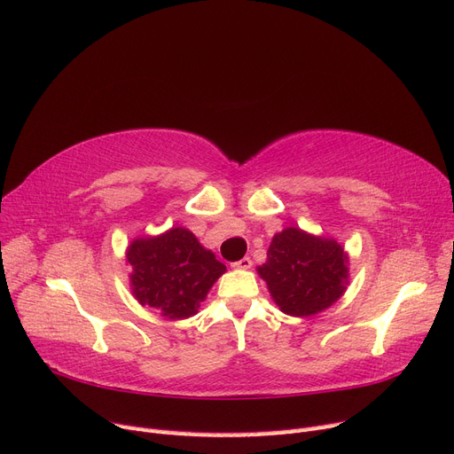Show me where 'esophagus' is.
Here are the masks:
<instances>
[{"instance_id":"1","label":"esophagus","mask_w":454,"mask_h":454,"mask_svg":"<svg viewBox=\"0 0 454 454\" xmlns=\"http://www.w3.org/2000/svg\"><path fill=\"white\" fill-rule=\"evenodd\" d=\"M232 267L235 269H252V259L250 257H242L240 261H237V263H232Z\"/></svg>"}]
</instances>
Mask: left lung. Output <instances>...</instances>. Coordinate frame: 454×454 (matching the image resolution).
I'll return each mask as SVG.
<instances>
[{
    "mask_svg": "<svg viewBox=\"0 0 454 454\" xmlns=\"http://www.w3.org/2000/svg\"><path fill=\"white\" fill-rule=\"evenodd\" d=\"M348 265L350 257L335 239L286 227L272 237L257 274L284 314L307 318L329 309L347 292Z\"/></svg>",
    "mask_w": 454,
    "mask_h": 454,
    "instance_id": "1",
    "label": "left lung"
}]
</instances>
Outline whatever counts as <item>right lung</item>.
Masks as SVG:
<instances>
[{"mask_svg":"<svg viewBox=\"0 0 454 454\" xmlns=\"http://www.w3.org/2000/svg\"><path fill=\"white\" fill-rule=\"evenodd\" d=\"M127 265L132 269L129 280L136 301L168 320L197 314L215 280L227 270L185 227L136 237L127 248Z\"/></svg>","mask_w":454,"mask_h":454,"instance_id":"1","label":"right lung"}]
</instances>
